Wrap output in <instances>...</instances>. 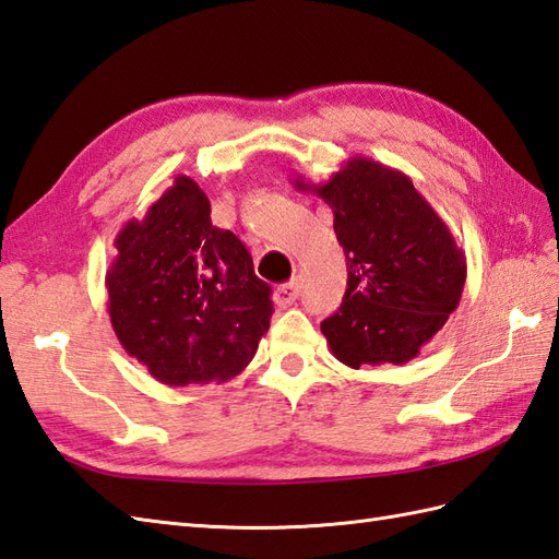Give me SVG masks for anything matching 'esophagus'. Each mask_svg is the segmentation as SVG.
I'll return each mask as SVG.
<instances>
[{
	"label": "esophagus",
	"instance_id": "1",
	"mask_svg": "<svg viewBox=\"0 0 559 559\" xmlns=\"http://www.w3.org/2000/svg\"><path fill=\"white\" fill-rule=\"evenodd\" d=\"M298 292H301V282H298V280L280 284V287L275 289V304L282 306V308L292 306L298 298Z\"/></svg>",
	"mask_w": 559,
	"mask_h": 559
}]
</instances>
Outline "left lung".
<instances>
[{"label": "left lung", "instance_id": "1", "mask_svg": "<svg viewBox=\"0 0 559 559\" xmlns=\"http://www.w3.org/2000/svg\"><path fill=\"white\" fill-rule=\"evenodd\" d=\"M334 213L346 253L342 308L322 320L336 360L403 365L445 324L467 280V258L411 177L353 156L324 185L294 180Z\"/></svg>", "mask_w": 559, "mask_h": 559}]
</instances>
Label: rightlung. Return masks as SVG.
Instances as JSON below:
<instances>
[{
	"label": "right lung",
	"mask_w": 559,
	"mask_h": 559,
	"mask_svg": "<svg viewBox=\"0 0 559 559\" xmlns=\"http://www.w3.org/2000/svg\"><path fill=\"white\" fill-rule=\"evenodd\" d=\"M106 272L120 346L168 386L229 382L251 362L272 318L270 284L247 247L211 223V201L187 175L116 237Z\"/></svg>",
	"instance_id": "obj_1"
}]
</instances>
